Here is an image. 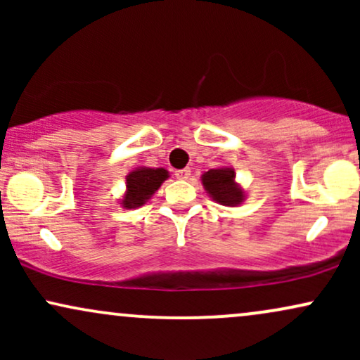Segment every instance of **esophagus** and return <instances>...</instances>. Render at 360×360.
I'll return each instance as SVG.
<instances>
[{
  "label": "esophagus",
  "mask_w": 360,
  "mask_h": 360,
  "mask_svg": "<svg viewBox=\"0 0 360 360\" xmlns=\"http://www.w3.org/2000/svg\"><path fill=\"white\" fill-rule=\"evenodd\" d=\"M174 176L177 177V179H188V177L191 176V169H189V167L179 169V171L174 172Z\"/></svg>",
  "instance_id": "obj_1"
}]
</instances>
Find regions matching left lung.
Wrapping results in <instances>:
<instances>
[{"label": "left lung", "mask_w": 360, "mask_h": 360, "mask_svg": "<svg viewBox=\"0 0 360 360\" xmlns=\"http://www.w3.org/2000/svg\"><path fill=\"white\" fill-rule=\"evenodd\" d=\"M232 169H212L206 174H203V186L206 191L213 196L217 203L225 206H237L242 203L243 194L242 189L237 188L233 181Z\"/></svg>", "instance_id": "obj_1"}]
</instances>
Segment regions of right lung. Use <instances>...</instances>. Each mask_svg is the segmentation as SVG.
<instances>
[{"label":"right lung","mask_w":360,"mask_h":360,"mask_svg":"<svg viewBox=\"0 0 360 360\" xmlns=\"http://www.w3.org/2000/svg\"><path fill=\"white\" fill-rule=\"evenodd\" d=\"M167 179L166 169H137L127 176V196L122 205L125 208H139L150 198V194Z\"/></svg>","instance_id":"1"}]
</instances>
